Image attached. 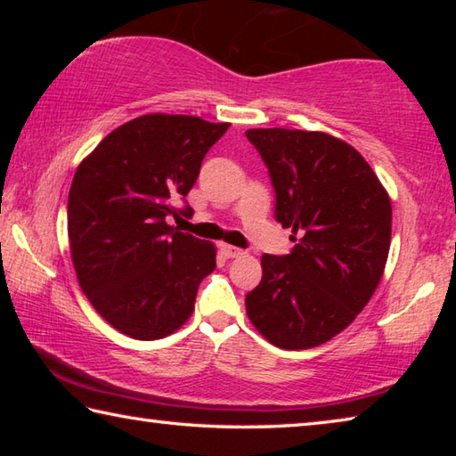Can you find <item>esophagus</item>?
Wrapping results in <instances>:
<instances>
[{"label":"esophagus","mask_w":456,"mask_h":456,"mask_svg":"<svg viewBox=\"0 0 456 456\" xmlns=\"http://www.w3.org/2000/svg\"><path fill=\"white\" fill-rule=\"evenodd\" d=\"M221 253L225 257H239L243 256V249H239V247H233V245H221Z\"/></svg>","instance_id":"esophagus-1"}]
</instances>
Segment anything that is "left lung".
<instances>
[{"label": "left lung", "mask_w": 456, "mask_h": 456, "mask_svg": "<svg viewBox=\"0 0 456 456\" xmlns=\"http://www.w3.org/2000/svg\"><path fill=\"white\" fill-rule=\"evenodd\" d=\"M245 136L267 167L275 219L296 241L288 256L261 257L264 277L245 296L247 315L277 348H314L348 328L380 283L390 197L364 157L339 138L285 128H251Z\"/></svg>", "instance_id": "1"}]
</instances>
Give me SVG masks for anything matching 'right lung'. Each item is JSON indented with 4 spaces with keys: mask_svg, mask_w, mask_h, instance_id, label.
Listing matches in <instances>:
<instances>
[{
    "mask_svg": "<svg viewBox=\"0 0 456 456\" xmlns=\"http://www.w3.org/2000/svg\"><path fill=\"white\" fill-rule=\"evenodd\" d=\"M227 128L144 114L112 130L76 171L68 195L74 269L94 310L122 334L160 339L179 330L217 265L213 243L181 233L168 217L192 213L184 197Z\"/></svg>",
    "mask_w": 456,
    "mask_h": 456,
    "instance_id": "add662e5",
    "label": "right lung"
}]
</instances>
